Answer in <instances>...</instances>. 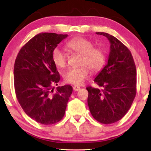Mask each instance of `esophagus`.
Returning a JSON list of instances; mask_svg holds the SVG:
<instances>
[{"label": "esophagus", "mask_w": 151, "mask_h": 151, "mask_svg": "<svg viewBox=\"0 0 151 151\" xmlns=\"http://www.w3.org/2000/svg\"><path fill=\"white\" fill-rule=\"evenodd\" d=\"M81 89L80 86H73V90L75 91H78Z\"/></svg>", "instance_id": "obj_1"}]
</instances>
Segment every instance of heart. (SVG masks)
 Returning a JSON list of instances; mask_svg holds the SVG:
<instances>
[{
    "mask_svg": "<svg viewBox=\"0 0 151 151\" xmlns=\"http://www.w3.org/2000/svg\"><path fill=\"white\" fill-rule=\"evenodd\" d=\"M66 47L82 55L79 68H69L64 73L65 83L74 85H81L90 75V69L94 73L101 71L105 65L106 55L100 48H94V44L85 38L77 37L68 41ZM52 59L58 68H65L67 63L66 55L58 48L52 52Z\"/></svg>",
    "mask_w": 151,
    "mask_h": 151,
    "instance_id": "b5f03b06",
    "label": "heart"
}]
</instances>
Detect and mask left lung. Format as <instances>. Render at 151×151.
Here are the masks:
<instances>
[{"instance_id":"obj_1","label":"left lung","mask_w":151,"mask_h":151,"mask_svg":"<svg viewBox=\"0 0 151 151\" xmlns=\"http://www.w3.org/2000/svg\"><path fill=\"white\" fill-rule=\"evenodd\" d=\"M109 40L106 65L94 78L103 89L86 87L88 105L93 118L109 124L119 121L131 108L136 95L137 70L131 51L113 36L96 32Z\"/></svg>"}]
</instances>
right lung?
Here are the masks:
<instances>
[{"label":"right lung","instance_id":"add662e5","mask_svg":"<svg viewBox=\"0 0 151 151\" xmlns=\"http://www.w3.org/2000/svg\"><path fill=\"white\" fill-rule=\"evenodd\" d=\"M67 35L42 32L32 38L20 50L14 66L17 99L25 113L42 124L63 118L73 87L58 86L60 76L52 59L54 48Z\"/></svg>","mask_w":151,"mask_h":151}]
</instances>
